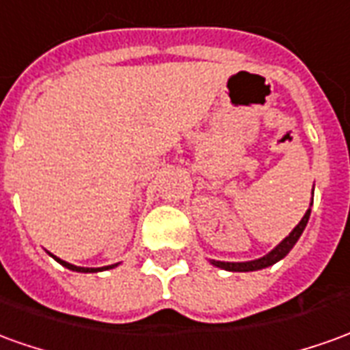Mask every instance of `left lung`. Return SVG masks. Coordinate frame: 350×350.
I'll return each instance as SVG.
<instances>
[{"instance_id":"8db88e82","label":"left lung","mask_w":350,"mask_h":350,"mask_svg":"<svg viewBox=\"0 0 350 350\" xmlns=\"http://www.w3.org/2000/svg\"><path fill=\"white\" fill-rule=\"evenodd\" d=\"M312 191H314V185H312ZM312 204V202H311ZM309 216H311V208L305 212V216L301 217V221L297 224V226L292 229V233L286 237L282 243H278L273 250L265 254V256H261L258 260H250V261H217V260H210V263L214 265V267L219 269H226V271H233V273H248V271H260V269L271 267V265H275L277 261H280L282 258L288 256V252L292 250L295 246V243L299 241V237L305 231V227H307V221H309Z\"/></svg>"}]
</instances>
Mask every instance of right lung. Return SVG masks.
Returning a JSON list of instances; mask_svg holds the SVG:
<instances>
[{
  "mask_svg": "<svg viewBox=\"0 0 350 350\" xmlns=\"http://www.w3.org/2000/svg\"><path fill=\"white\" fill-rule=\"evenodd\" d=\"M53 256V254H51ZM60 265H64L66 269H70V271H75V273H98V271H107V269H113L117 267L119 263H113V265H106V267H77V265H73V263H68V261L60 260V258H56V256H53Z\"/></svg>",
  "mask_w": 350,
  "mask_h": 350,
  "instance_id": "right-lung-1",
  "label": "right lung"
}]
</instances>
